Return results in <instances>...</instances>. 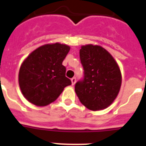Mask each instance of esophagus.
<instances>
[{
	"label": "esophagus",
	"mask_w": 146,
	"mask_h": 146,
	"mask_svg": "<svg viewBox=\"0 0 146 146\" xmlns=\"http://www.w3.org/2000/svg\"><path fill=\"white\" fill-rule=\"evenodd\" d=\"M76 77H73V78L71 79V82H72V85H74V84H76Z\"/></svg>",
	"instance_id": "34e87169"
}]
</instances>
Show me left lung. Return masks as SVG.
<instances>
[{"label":"left lung","instance_id":"8db88e82","mask_svg":"<svg viewBox=\"0 0 146 146\" xmlns=\"http://www.w3.org/2000/svg\"><path fill=\"white\" fill-rule=\"evenodd\" d=\"M84 79L75 84L79 100L91 111L110 106L121 85V73L111 54L100 46L86 45L80 50Z\"/></svg>","mask_w":146,"mask_h":146}]
</instances>
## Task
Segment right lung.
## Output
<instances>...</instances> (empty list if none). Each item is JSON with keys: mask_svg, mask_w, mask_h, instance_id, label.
<instances>
[{"mask_svg": "<svg viewBox=\"0 0 146 146\" xmlns=\"http://www.w3.org/2000/svg\"><path fill=\"white\" fill-rule=\"evenodd\" d=\"M70 47L65 44H46L29 54L22 62L18 83L24 97L36 106H46L59 98L71 80L66 76L62 61Z\"/></svg>", "mask_w": 146, "mask_h": 146, "instance_id": "1", "label": "right lung"}]
</instances>
